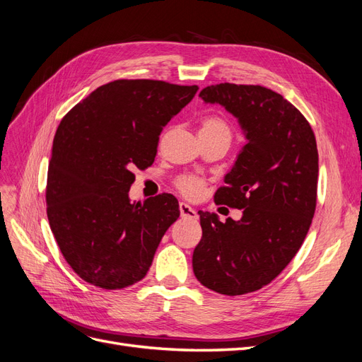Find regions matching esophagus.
Here are the masks:
<instances>
[{
    "instance_id": "obj_1",
    "label": "esophagus",
    "mask_w": 362,
    "mask_h": 362,
    "mask_svg": "<svg viewBox=\"0 0 362 362\" xmlns=\"http://www.w3.org/2000/svg\"><path fill=\"white\" fill-rule=\"evenodd\" d=\"M180 213H181V217L187 218V220L197 218L196 211L189 204H185V202H180Z\"/></svg>"
}]
</instances>
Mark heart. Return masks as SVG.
Wrapping results in <instances>:
<instances>
[{
  "instance_id": "heart-1",
  "label": "heart",
  "mask_w": 362,
  "mask_h": 362,
  "mask_svg": "<svg viewBox=\"0 0 362 362\" xmlns=\"http://www.w3.org/2000/svg\"><path fill=\"white\" fill-rule=\"evenodd\" d=\"M201 134H224L230 138L232 129L229 122L221 117H206L201 122ZM175 187L185 197L196 199L204 193L205 180L194 173H182L175 180Z\"/></svg>"
}]
</instances>
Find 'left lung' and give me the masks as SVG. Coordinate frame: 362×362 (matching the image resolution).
<instances>
[{
    "mask_svg": "<svg viewBox=\"0 0 362 362\" xmlns=\"http://www.w3.org/2000/svg\"><path fill=\"white\" fill-rule=\"evenodd\" d=\"M199 97L238 118L248 142L214 194L217 205L243 209V218L221 223L199 211L193 271L221 295L250 293L276 279L305 240L317 201L316 138L301 112L265 86L224 82Z\"/></svg>",
    "mask_w": 362,
    "mask_h": 362,
    "instance_id": "8db88e82",
    "label": "left lung"
}]
</instances>
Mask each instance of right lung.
Wrapping results in <instances>:
<instances>
[{"instance_id":"right-lung-1","label":"right lung","mask_w":362,"mask_h":362,"mask_svg":"<svg viewBox=\"0 0 362 362\" xmlns=\"http://www.w3.org/2000/svg\"><path fill=\"white\" fill-rule=\"evenodd\" d=\"M197 90L118 79L61 119L47 168V220L62 256L86 283L115 291L146 276L180 205L169 193L130 204L132 169L154 163L161 130Z\"/></svg>"}]
</instances>
